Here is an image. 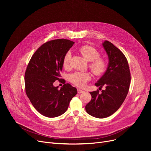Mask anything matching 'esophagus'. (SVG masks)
Listing matches in <instances>:
<instances>
[{
	"instance_id": "esophagus-1",
	"label": "esophagus",
	"mask_w": 151,
	"mask_h": 151,
	"mask_svg": "<svg viewBox=\"0 0 151 151\" xmlns=\"http://www.w3.org/2000/svg\"><path fill=\"white\" fill-rule=\"evenodd\" d=\"M77 91H78V93H82L84 92V91L81 90V89H77Z\"/></svg>"
}]
</instances>
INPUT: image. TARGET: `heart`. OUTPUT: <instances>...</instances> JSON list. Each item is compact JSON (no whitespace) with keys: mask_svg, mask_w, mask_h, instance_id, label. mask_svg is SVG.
<instances>
[{"mask_svg":"<svg viewBox=\"0 0 151 151\" xmlns=\"http://www.w3.org/2000/svg\"><path fill=\"white\" fill-rule=\"evenodd\" d=\"M78 51L88 61H90L89 67L92 73L97 76L104 74L106 70L107 63L104 57L100 56L99 51L91 45H85L78 48ZM71 53L67 51L63 58L62 65L67 68L70 65ZM91 80V75L87 72H74L69 75V81L74 85L83 88L86 83Z\"/></svg>","mask_w":151,"mask_h":151,"instance_id":"heart-1","label":"heart"}]
</instances>
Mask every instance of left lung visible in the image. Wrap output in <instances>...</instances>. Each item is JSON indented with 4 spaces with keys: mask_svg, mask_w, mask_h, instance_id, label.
<instances>
[{
    "mask_svg": "<svg viewBox=\"0 0 151 151\" xmlns=\"http://www.w3.org/2000/svg\"><path fill=\"white\" fill-rule=\"evenodd\" d=\"M108 54L109 64L105 74L95 84L101 89L90 92L91 100L86 105V111L97 118H105L114 113L120 108L129 92L131 76L128 61L123 52L112 43H103Z\"/></svg>",
    "mask_w": 151,
    "mask_h": 151,
    "instance_id": "1",
    "label": "left lung"
}]
</instances>
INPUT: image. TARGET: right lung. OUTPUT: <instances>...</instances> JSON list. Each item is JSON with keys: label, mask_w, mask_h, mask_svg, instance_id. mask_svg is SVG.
Listing matches in <instances>:
<instances>
[{"label": "right lung", "mask_w": 151, "mask_h": 151, "mask_svg": "<svg viewBox=\"0 0 151 151\" xmlns=\"http://www.w3.org/2000/svg\"><path fill=\"white\" fill-rule=\"evenodd\" d=\"M75 42L57 39L43 43L32 56L24 76L27 96L37 111L48 117L64 113L70 101L77 93L71 84H63L60 90L53 83L62 81L60 74L65 53Z\"/></svg>", "instance_id": "right-lung-1"}]
</instances>
